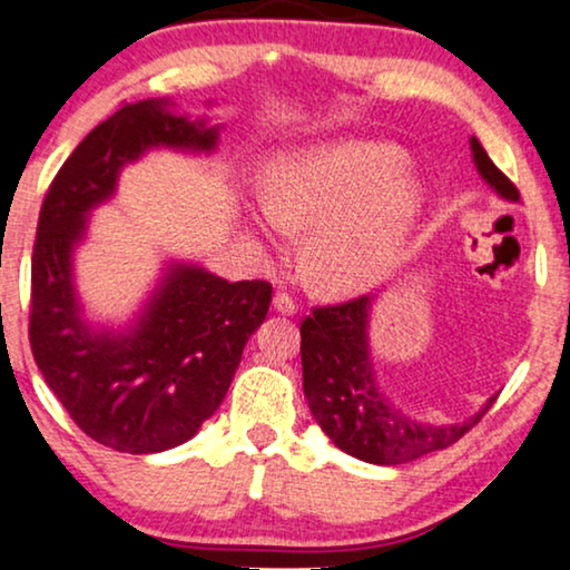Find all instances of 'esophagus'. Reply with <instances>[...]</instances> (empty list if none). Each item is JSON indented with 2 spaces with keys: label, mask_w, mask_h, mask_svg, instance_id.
<instances>
[{
  "label": "esophagus",
  "mask_w": 570,
  "mask_h": 570,
  "mask_svg": "<svg viewBox=\"0 0 570 570\" xmlns=\"http://www.w3.org/2000/svg\"><path fill=\"white\" fill-rule=\"evenodd\" d=\"M272 306H275L277 314H283V316L298 314V303H295L293 295H287V293H277L275 298H272Z\"/></svg>",
  "instance_id": "obj_1"
}]
</instances>
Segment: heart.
I'll list each match as a JSON object with an SVG mask.
<instances>
[{
	"label": "heart",
	"mask_w": 570,
	"mask_h": 570,
	"mask_svg": "<svg viewBox=\"0 0 570 570\" xmlns=\"http://www.w3.org/2000/svg\"><path fill=\"white\" fill-rule=\"evenodd\" d=\"M425 189L402 147L337 139L269 155L262 168L264 236L303 233V267L332 295L368 293L402 262Z\"/></svg>",
	"instance_id": "heart-1"
}]
</instances>
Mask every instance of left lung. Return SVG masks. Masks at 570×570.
Instances as JSON below:
<instances>
[{
  "label": "left lung",
  "instance_id": "1",
  "mask_svg": "<svg viewBox=\"0 0 570 570\" xmlns=\"http://www.w3.org/2000/svg\"><path fill=\"white\" fill-rule=\"evenodd\" d=\"M472 160L490 189L505 202H519V191L478 139H470ZM373 295L316 308L301 324L303 394L318 428L345 454L368 464H407L456 443L490 410L495 396L464 423L433 425L410 417L381 392L371 361Z\"/></svg>",
  "mask_w": 570,
  "mask_h": 570
}]
</instances>
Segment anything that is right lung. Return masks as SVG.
I'll return each mask as SVG.
<instances>
[{
	"label": "right lung",
	"instance_id": "1",
	"mask_svg": "<svg viewBox=\"0 0 570 570\" xmlns=\"http://www.w3.org/2000/svg\"><path fill=\"white\" fill-rule=\"evenodd\" d=\"M220 124L191 121L168 98L127 104L98 124L46 194L30 269V347L69 417L124 454L181 446L228 394L246 342L269 311L272 285L168 262L129 326L92 324L75 287V248L88 217L145 153L209 155Z\"/></svg>",
	"mask_w": 570,
	"mask_h": 570
}]
</instances>
